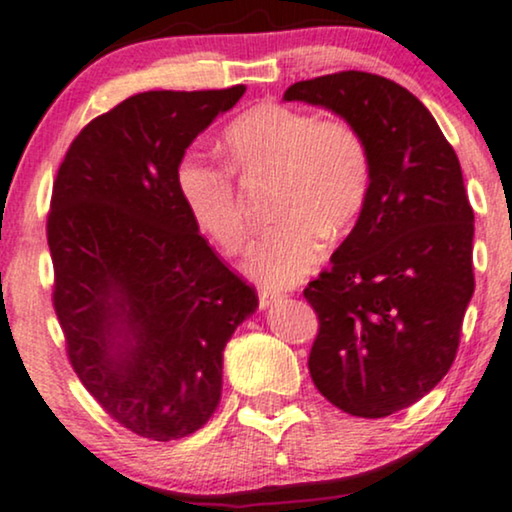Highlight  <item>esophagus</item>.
<instances>
[{
    "label": "esophagus",
    "instance_id": "1",
    "mask_svg": "<svg viewBox=\"0 0 512 512\" xmlns=\"http://www.w3.org/2000/svg\"><path fill=\"white\" fill-rule=\"evenodd\" d=\"M282 296H285V292H282V289L263 285L261 289H258V304H261V308H268L270 304H275V301H280Z\"/></svg>",
    "mask_w": 512,
    "mask_h": 512
}]
</instances>
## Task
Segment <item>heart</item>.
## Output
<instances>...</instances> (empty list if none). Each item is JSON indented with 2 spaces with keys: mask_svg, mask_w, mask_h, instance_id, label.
<instances>
[{
  "mask_svg": "<svg viewBox=\"0 0 512 512\" xmlns=\"http://www.w3.org/2000/svg\"><path fill=\"white\" fill-rule=\"evenodd\" d=\"M220 149L230 171L189 154L175 170V187L194 225L235 254L249 237V218L232 173L244 180L273 175V213L282 220L244 263L266 285L299 282L323 256L325 235L349 232L370 197V147L344 118L261 102L227 125Z\"/></svg>",
  "mask_w": 512,
  "mask_h": 512,
  "instance_id": "obj_1",
  "label": "heart"
}]
</instances>
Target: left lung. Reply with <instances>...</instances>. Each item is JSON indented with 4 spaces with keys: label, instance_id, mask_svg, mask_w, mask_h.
<instances>
[{
    "label": "left lung",
    "instance_id": "1",
    "mask_svg": "<svg viewBox=\"0 0 512 512\" xmlns=\"http://www.w3.org/2000/svg\"><path fill=\"white\" fill-rule=\"evenodd\" d=\"M285 99L334 111L370 147L361 218L304 296L318 313L313 384L344 413L384 418L430 394L456 361L475 292L463 170L425 104L382 75H320Z\"/></svg>",
    "mask_w": 512,
    "mask_h": 512
}]
</instances>
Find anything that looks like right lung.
Listing matches in <instances>:
<instances>
[{
  "label": "right lung",
  "instance_id": "1",
  "mask_svg": "<svg viewBox=\"0 0 512 512\" xmlns=\"http://www.w3.org/2000/svg\"><path fill=\"white\" fill-rule=\"evenodd\" d=\"M244 92L128 97L80 130L56 173L47 242L68 361L94 401L144 439L206 425L225 344L258 308L175 187L185 149Z\"/></svg>",
  "mask_w": 512,
  "mask_h": 512
}]
</instances>
